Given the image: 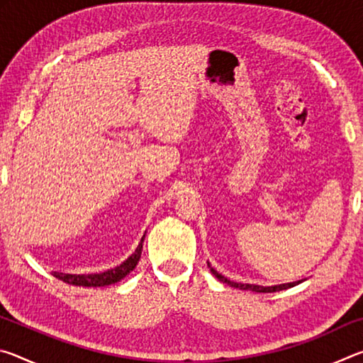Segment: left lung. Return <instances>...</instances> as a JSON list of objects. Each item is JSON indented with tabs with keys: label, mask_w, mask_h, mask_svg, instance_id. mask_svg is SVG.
<instances>
[{
	"label": "left lung",
	"mask_w": 363,
	"mask_h": 363,
	"mask_svg": "<svg viewBox=\"0 0 363 363\" xmlns=\"http://www.w3.org/2000/svg\"><path fill=\"white\" fill-rule=\"evenodd\" d=\"M208 267H210L211 272L214 274V277L218 280L224 281V284L230 285L233 288H240V290H250V291H256V293H274V291H281V290H286V288H291V286H296L299 285L301 281L304 280H298V281H290V284H280V285H270V286H262V285H251V284H237V281H232L227 277H224L223 274H219L216 269L211 267V264L208 262Z\"/></svg>",
	"instance_id": "left-lung-1"
}]
</instances>
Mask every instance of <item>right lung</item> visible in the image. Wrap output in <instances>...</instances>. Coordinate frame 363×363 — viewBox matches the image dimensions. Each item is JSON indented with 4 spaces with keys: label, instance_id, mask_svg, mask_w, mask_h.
<instances>
[{
    "label": "right lung",
    "instance_id": "1",
    "mask_svg": "<svg viewBox=\"0 0 363 363\" xmlns=\"http://www.w3.org/2000/svg\"><path fill=\"white\" fill-rule=\"evenodd\" d=\"M145 235L140 238V243L134 253L128 257L126 261H123L120 266L113 269H108L106 272L99 274H62V272H52V275L59 280L65 281L69 285H77V286H107L113 285L121 279H125L131 270L138 266L140 259V253H143V243H144Z\"/></svg>",
    "mask_w": 363,
    "mask_h": 363
}]
</instances>
